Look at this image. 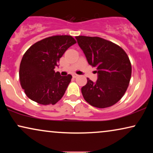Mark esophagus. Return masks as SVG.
Wrapping results in <instances>:
<instances>
[{
	"label": "esophagus",
	"instance_id": "34e87169",
	"mask_svg": "<svg viewBox=\"0 0 153 153\" xmlns=\"http://www.w3.org/2000/svg\"><path fill=\"white\" fill-rule=\"evenodd\" d=\"M72 76L74 77V78H76L77 76H79V75L76 74H72Z\"/></svg>",
	"mask_w": 153,
	"mask_h": 153
}]
</instances>
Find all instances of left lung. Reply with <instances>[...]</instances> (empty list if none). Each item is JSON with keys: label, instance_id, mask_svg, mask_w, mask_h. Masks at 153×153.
I'll return each instance as SVG.
<instances>
[{"label": "left lung", "instance_id": "obj_1", "mask_svg": "<svg viewBox=\"0 0 153 153\" xmlns=\"http://www.w3.org/2000/svg\"><path fill=\"white\" fill-rule=\"evenodd\" d=\"M77 43L89 65L95 67L97 80L88 78L81 88L85 101L97 108H106L117 103L126 92L131 75L128 56L120 47L99 37L76 36Z\"/></svg>", "mask_w": 153, "mask_h": 153}]
</instances>
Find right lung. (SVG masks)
<instances>
[{
	"instance_id": "add662e5",
	"label": "right lung",
	"mask_w": 153,
	"mask_h": 153,
	"mask_svg": "<svg viewBox=\"0 0 153 153\" xmlns=\"http://www.w3.org/2000/svg\"><path fill=\"white\" fill-rule=\"evenodd\" d=\"M76 42L70 35H55L35 43L21 61L19 80L29 99L37 103L55 104L64 95L72 75L55 72L60 58Z\"/></svg>"
}]
</instances>
